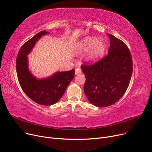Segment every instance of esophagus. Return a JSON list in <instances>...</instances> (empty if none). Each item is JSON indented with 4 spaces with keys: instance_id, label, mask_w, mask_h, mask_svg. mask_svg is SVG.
<instances>
[{
    "instance_id": "34e87169",
    "label": "esophagus",
    "mask_w": 152,
    "mask_h": 152,
    "mask_svg": "<svg viewBox=\"0 0 152 152\" xmlns=\"http://www.w3.org/2000/svg\"><path fill=\"white\" fill-rule=\"evenodd\" d=\"M81 73V69L80 68H77L75 69V75H79Z\"/></svg>"
}]
</instances>
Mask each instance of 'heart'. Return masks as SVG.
I'll list each match as a JSON object with an SVG mask.
<instances>
[{
	"label": "heart",
	"mask_w": 152,
	"mask_h": 152,
	"mask_svg": "<svg viewBox=\"0 0 152 152\" xmlns=\"http://www.w3.org/2000/svg\"><path fill=\"white\" fill-rule=\"evenodd\" d=\"M106 45L102 39H97L93 36H88L79 41L75 46V53L80 55L87 53L86 60L89 63H94L104 54Z\"/></svg>",
	"instance_id": "b5f03b06"
}]
</instances>
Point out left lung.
<instances>
[{"label":"left lung","instance_id":"8db88e82","mask_svg":"<svg viewBox=\"0 0 152 152\" xmlns=\"http://www.w3.org/2000/svg\"><path fill=\"white\" fill-rule=\"evenodd\" d=\"M108 54L92 65H83L85 75L84 91L89 102L97 107L113 105L129 86L132 74V61L128 47L110 34Z\"/></svg>","mask_w":152,"mask_h":152}]
</instances>
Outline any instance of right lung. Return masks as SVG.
<instances>
[{"label": "right lung", "instance_id": "add662e5", "mask_svg": "<svg viewBox=\"0 0 152 152\" xmlns=\"http://www.w3.org/2000/svg\"><path fill=\"white\" fill-rule=\"evenodd\" d=\"M46 31L36 34L20 49L16 61V68L19 83L27 96L40 105L50 106L58 102L75 76V69L57 71L52 75L39 79L29 70L28 55L36 43L43 36L49 34Z\"/></svg>", "mask_w": 152, "mask_h": 152}]
</instances>
